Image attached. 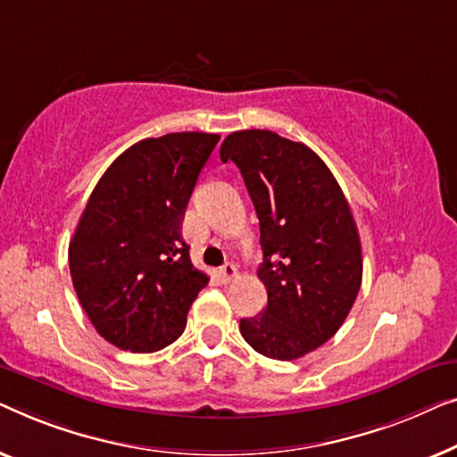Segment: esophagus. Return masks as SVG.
I'll return each instance as SVG.
<instances>
[{"instance_id":"obj_1","label":"esophagus","mask_w":457,"mask_h":457,"mask_svg":"<svg viewBox=\"0 0 457 457\" xmlns=\"http://www.w3.org/2000/svg\"><path fill=\"white\" fill-rule=\"evenodd\" d=\"M220 273H221V278H223V281H231L237 275V269H236V265L234 262H226V265H223L221 269H220Z\"/></svg>"}]
</instances>
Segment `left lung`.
<instances>
[{"mask_svg": "<svg viewBox=\"0 0 457 457\" xmlns=\"http://www.w3.org/2000/svg\"><path fill=\"white\" fill-rule=\"evenodd\" d=\"M220 155L240 170L261 226L267 306L240 320L242 337L267 358H302L336 336L362 284L350 204L317 153L271 130L229 134Z\"/></svg>", "mask_w": 457, "mask_h": 457, "instance_id": "left-lung-1", "label": "left lung"}]
</instances>
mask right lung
I'll list each match as a JSON object with an SVG mask.
<instances>
[{"instance_id": "add662e5", "label": "right lung", "mask_w": 457, "mask_h": 457, "mask_svg": "<svg viewBox=\"0 0 457 457\" xmlns=\"http://www.w3.org/2000/svg\"><path fill=\"white\" fill-rule=\"evenodd\" d=\"M217 134L173 132L126 149L95 186L70 240L76 295L120 350H163L182 336L209 278L182 237L186 204Z\"/></svg>"}]
</instances>
